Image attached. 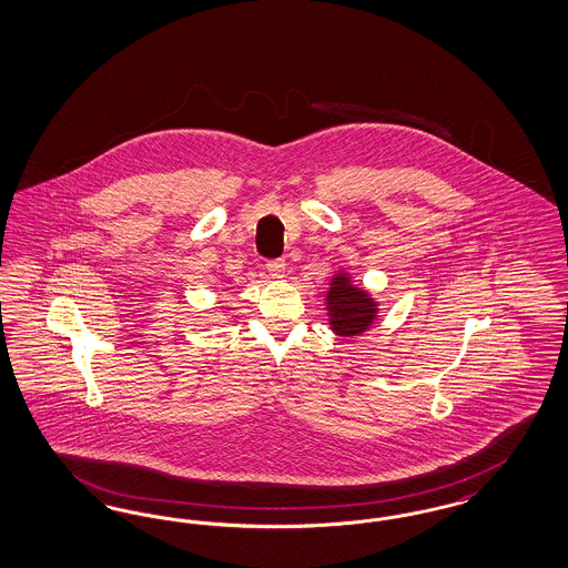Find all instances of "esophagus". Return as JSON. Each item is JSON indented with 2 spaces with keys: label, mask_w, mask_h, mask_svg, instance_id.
I'll return each mask as SVG.
<instances>
[{
  "label": "esophagus",
  "mask_w": 568,
  "mask_h": 568,
  "mask_svg": "<svg viewBox=\"0 0 568 568\" xmlns=\"http://www.w3.org/2000/svg\"><path fill=\"white\" fill-rule=\"evenodd\" d=\"M285 268H287L285 260H271V262L266 264V271H268L271 276H283V274H285Z\"/></svg>",
  "instance_id": "1"
}]
</instances>
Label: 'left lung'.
<instances>
[{
  "label": "left lung",
  "mask_w": 568,
  "mask_h": 568,
  "mask_svg": "<svg viewBox=\"0 0 568 568\" xmlns=\"http://www.w3.org/2000/svg\"><path fill=\"white\" fill-rule=\"evenodd\" d=\"M327 313L332 329L341 336H357L376 317V304L364 290L353 287L348 276H336L327 294Z\"/></svg>",
  "instance_id": "obj_1"
}]
</instances>
